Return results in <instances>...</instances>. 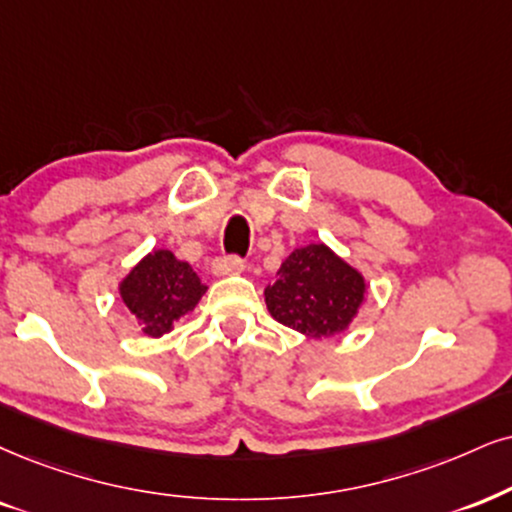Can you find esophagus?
Returning <instances> with one entry per match:
<instances>
[{
	"instance_id": "34e87169",
	"label": "esophagus",
	"mask_w": 512,
	"mask_h": 512,
	"mask_svg": "<svg viewBox=\"0 0 512 512\" xmlns=\"http://www.w3.org/2000/svg\"><path fill=\"white\" fill-rule=\"evenodd\" d=\"M244 268V261L239 256H220L213 261V273L216 275H237Z\"/></svg>"
}]
</instances>
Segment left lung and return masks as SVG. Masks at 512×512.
<instances>
[{
    "mask_svg": "<svg viewBox=\"0 0 512 512\" xmlns=\"http://www.w3.org/2000/svg\"><path fill=\"white\" fill-rule=\"evenodd\" d=\"M365 301V280L330 246L294 249L266 287L268 311L277 323L320 339L344 332Z\"/></svg>",
    "mask_w": 512,
    "mask_h": 512,
    "instance_id": "left-lung-1",
    "label": "left lung"
}]
</instances>
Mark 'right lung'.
Segmentation results:
<instances>
[{"instance_id": "right-lung-1", "label": "right lung", "mask_w": 512, "mask_h": 512, "mask_svg": "<svg viewBox=\"0 0 512 512\" xmlns=\"http://www.w3.org/2000/svg\"><path fill=\"white\" fill-rule=\"evenodd\" d=\"M123 304L144 325L149 337H161L173 330L182 315L194 311L206 285L185 261H178L168 249L151 251L123 277L118 285Z\"/></svg>"}]
</instances>
